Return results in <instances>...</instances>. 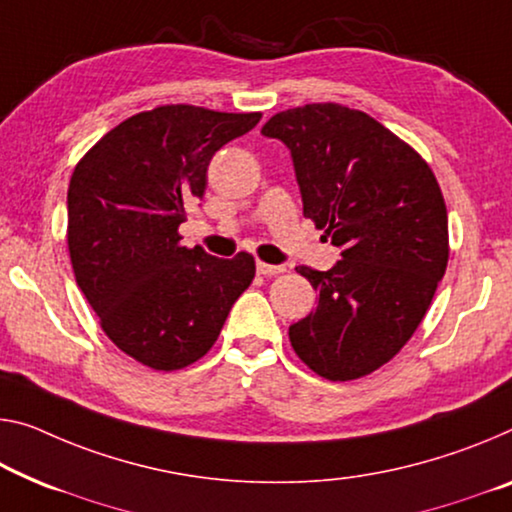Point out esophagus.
Returning <instances> with one entry per match:
<instances>
[{
  "label": "esophagus",
  "mask_w": 512,
  "mask_h": 512,
  "mask_svg": "<svg viewBox=\"0 0 512 512\" xmlns=\"http://www.w3.org/2000/svg\"><path fill=\"white\" fill-rule=\"evenodd\" d=\"M256 270H258V274H263V277H274V274L286 272V267H283V265H270V263L258 261V263H256Z\"/></svg>",
  "instance_id": "obj_1"
}]
</instances>
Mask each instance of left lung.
<instances>
[{
	"mask_svg": "<svg viewBox=\"0 0 512 512\" xmlns=\"http://www.w3.org/2000/svg\"><path fill=\"white\" fill-rule=\"evenodd\" d=\"M261 132L286 144L304 217L341 249L332 270L300 267L318 306L290 325V345L320 377L357 380L410 341L444 277L442 190L419 153L359 109H286Z\"/></svg>",
	"mask_w": 512,
	"mask_h": 512,
	"instance_id": "obj_1",
	"label": "left lung"
}]
</instances>
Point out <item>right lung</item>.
<instances>
[{
  "label": "right lung",
  "mask_w": 512,
  "mask_h": 512,
  "mask_svg": "<svg viewBox=\"0 0 512 512\" xmlns=\"http://www.w3.org/2000/svg\"><path fill=\"white\" fill-rule=\"evenodd\" d=\"M261 114L164 105L109 130L68 185V249L77 286L116 348L178 371L215 345L256 274L254 256L215 258L180 245L219 148Z\"/></svg>",
  "instance_id": "add662e5"
}]
</instances>
